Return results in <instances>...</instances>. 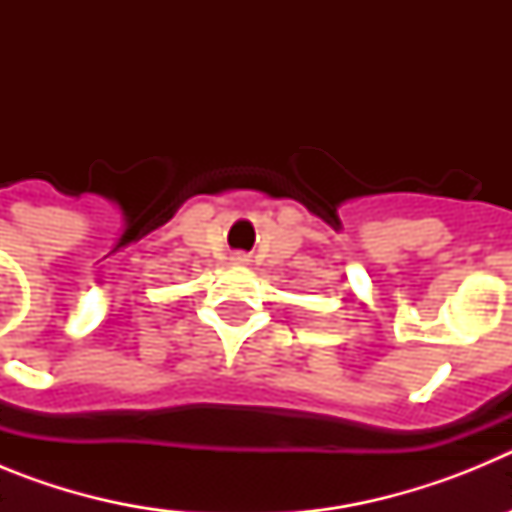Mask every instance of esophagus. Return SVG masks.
<instances>
[{
    "instance_id": "1",
    "label": "esophagus",
    "mask_w": 512,
    "mask_h": 512,
    "mask_svg": "<svg viewBox=\"0 0 512 512\" xmlns=\"http://www.w3.org/2000/svg\"><path fill=\"white\" fill-rule=\"evenodd\" d=\"M246 256H243V253H235V256H233V264H246Z\"/></svg>"
}]
</instances>
